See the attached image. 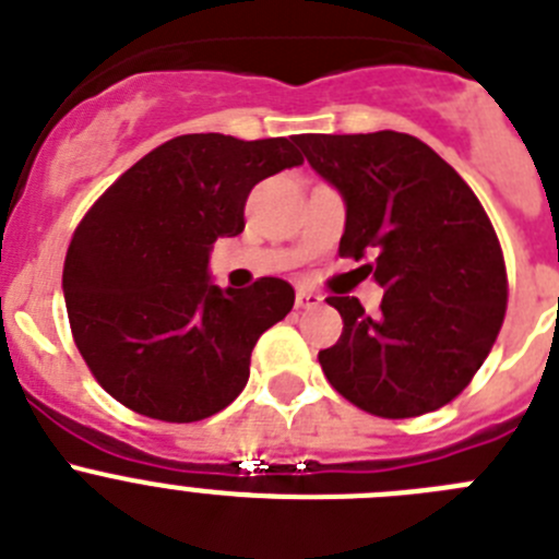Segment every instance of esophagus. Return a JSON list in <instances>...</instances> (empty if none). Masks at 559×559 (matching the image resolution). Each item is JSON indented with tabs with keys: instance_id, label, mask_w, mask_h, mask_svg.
<instances>
[{
	"instance_id": "1",
	"label": "esophagus",
	"mask_w": 559,
	"mask_h": 559,
	"mask_svg": "<svg viewBox=\"0 0 559 559\" xmlns=\"http://www.w3.org/2000/svg\"><path fill=\"white\" fill-rule=\"evenodd\" d=\"M320 304H323V298L314 295L311 289H298V295H295V306H298V309H314V306Z\"/></svg>"
}]
</instances>
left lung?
Listing matches in <instances>:
<instances>
[{
    "label": "left lung",
    "instance_id": "1",
    "mask_svg": "<svg viewBox=\"0 0 559 559\" xmlns=\"http://www.w3.org/2000/svg\"><path fill=\"white\" fill-rule=\"evenodd\" d=\"M309 167L340 192V255L384 289L381 314L329 298L342 336L320 350L325 379L379 417H415L449 404L474 379L507 311L499 239L471 186L409 133L295 139Z\"/></svg>",
    "mask_w": 559,
    "mask_h": 559
}]
</instances>
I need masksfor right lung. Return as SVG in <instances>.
<instances>
[{
  "instance_id": "1",
  "label": "right lung",
  "mask_w": 559,
  "mask_h": 559,
  "mask_svg": "<svg viewBox=\"0 0 559 559\" xmlns=\"http://www.w3.org/2000/svg\"><path fill=\"white\" fill-rule=\"evenodd\" d=\"M304 164L289 139L189 133L135 160L78 225L63 264L74 342L94 379L139 415L192 424L245 390L250 354L295 289L211 281L219 236L245 230L259 180Z\"/></svg>"
}]
</instances>
